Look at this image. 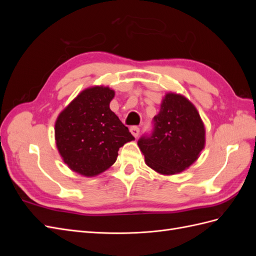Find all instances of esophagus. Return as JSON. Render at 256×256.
I'll return each mask as SVG.
<instances>
[{"label":"esophagus","mask_w":256,"mask_h":256,"mask_svg":"<svg viewBox=\"0 0 256 256\" xmlns=\"http://www.w3.org/2000/svg\"><path fill=\"white\" fill-rule=\"evenodd\" d=\"M130 132L132 134V136H138V134H140V128H138V126H132V127H130Z\"/></svg>","instance_id":"1"}]
</instances>
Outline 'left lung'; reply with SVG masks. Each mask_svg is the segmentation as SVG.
Returning <instances> with one entry per match:
<instances>
[{
	"label": "left lung",
	"mask_w": 256,
	"mask_h": 256,
	"mask_svg": "<svg viewBox=\"0 0 256 256\" xmlns=\"http://www.w3.org/2000/svg\"><path fill=\"white\" fill-rule=\"evenodd\" d=\"M152 124V132L138 141L150 168L160 174L173 175L198 159L205 145V128L196 106L187 98L168 92Z\"/></svg>",
	"instance_id": "8db88e82"
}]
</instances>
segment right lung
<instances>
[{
	"instance_id": "right-lung-1",
	"label": "right lung",
	"mask_w": 256,
	"mask_h": 256,
	"mask_svg": "<svg viewBox=\"0 0 256 256\" xmlns=\"http://www.w3.org/2000/svg\"><path fill=\"white\" fill-rule=\"evenodd\" d=\"M114 90L104 86L84 90L62 112L56 122L58 150L72 171L95 176L109 168L120 147L134 140L111 111Z\"/></svg>"
}]
</instances>
